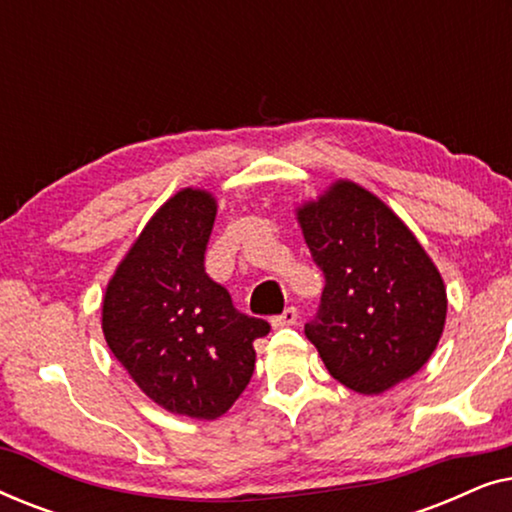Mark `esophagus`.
<instances>
[{
  "mask_svg": "<svg viewBox=\"0 0 512 512\" xmlns=\"http://www.w3.org/2000/svg\"><path fill=\"white\" fill-rule=\"evenodd\" d=\"M298 321V310L296 307H286V310L279 314V317L272 319V328H286L293 326Z\"/></svg>",
  "mask_w": 512,
  "mask_h": 512,
  "instance_id": "esophagus-1",
  "label": "esophagus"
}]
</instances>
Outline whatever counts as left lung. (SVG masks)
I'll use <instances>...</instances> for the list:
<instances>
[{"instance_id":"obj_1","label":"left lung","mask_w":512,"mask_h":512,"mask_svg":"<svg viewBox=\"0 0 512 512\" xmlns=\"http://www.w3.org/2000/svg\"><path fill=\"white\" fill-rule=\"evenodd\" d=\"M326 277L307 340L335 380L377 396L431 359L447 317L436 263L394 209L349 179L296 207Z\"/></svg>"}]
</instances>
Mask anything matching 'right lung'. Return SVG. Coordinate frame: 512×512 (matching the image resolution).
I'll return each instance as SVG.
<instances>
[{
  "mask_svg": "<svg viewBox=\"0 0 512 512\" xmlns=\"http://www.w3.org/2000/svg\"><path fill=\"white\" fill-rule=\"evenodd\" d=\"M216 198L181 188L151 216L111 275L102 333L118 363L172 415L216 419L254 373L268 321L237 312L205 272Z\"/></svg>",
  "mask_w": 512,
  "mask_h": 512,
  "instance_id": "obj_1",
  "label": "right lung"
}]
</instances>
